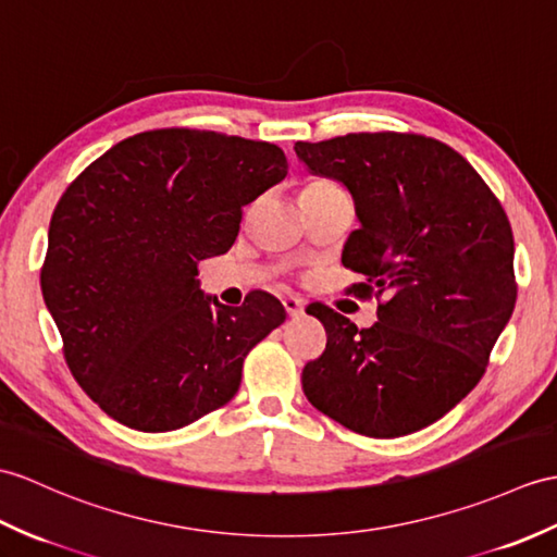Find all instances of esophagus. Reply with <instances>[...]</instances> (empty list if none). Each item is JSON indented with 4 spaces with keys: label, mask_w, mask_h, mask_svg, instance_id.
Here are the masks:
<instances>
[{
    "label": "esophagus",
    "mask_w": 557,
    "mask_h": 557,
    "mask_svg": "<svg viewBox=\"0 0 557 557\" xmlns=\"http://www.w3.org/2000/svg\"><path fill=\"white\" fill-rule=\"evenodd\" d=\"M284 304V310H287L289 318H299L304 315V301L296 299V296H287V299L282 301Z\"/></svg>",
    "instance_id": "obj_1"
}]
</instances>
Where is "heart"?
<instances>
[{
	"label": "heart",
	"mask_w": 557,
	"mask_h": 557,
	"mask_svg": "<svg viewBox=\"0 0 557 557\" xmlns=\"http://www.w3.org/2000/svg\"><path fill=\"white\" fill-rule=\"evenodd\" d=\"M330 189H337V187H334L332 183H325V180H315V183H308L301 191H313V194H318V191H330Z\"/></svg>",
	"instance_id": "obj_1"
}]
</instances>
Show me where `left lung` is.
I'll list each match as a JSON object with an SVG mask.
<instances>
[{"label":"left lung","mask_w":557,"mask_h":557,"mask_svg":"<svg viewBox=\"0 0 557 557\" xmlns=\"http://www.w3.org/2000/svg\"><path fill=\"white\" fill-rule=\"evenodd\" d=\"M294 151L354 197L360 227L342 263L366 277L356 292L386 294L368 330L308 306L327 346L306 363L304 394L351 432H418L474 389L512 315L506 211L474 168L432 137L356 133L296 141Z\"/></svg>","instance_id":"obj_1"}]
</instances>
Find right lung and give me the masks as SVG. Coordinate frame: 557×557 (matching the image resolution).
I'll return each instance as SVG.
<instances>
[{
	"mask_svg": "<svg viewBox=\"0 0 557 557\" xmlns=\"http://www.w3.org/2000/svg\"><path fill=\"white\" fill-rule=\"evenodd\" d=\"M287 168L268 141L165 127L113 145L63 191L42 296L73 377L109 418L171 432L237 394L244 358L287 313L265 292L218 304L197 263L235 244L244 206Z\"/></svg>",
	"mask_w": 557,
	"mask_h": 557,
	"instance_id": "right-lung-1",
	"label": "right lung"
}]
</instances>
